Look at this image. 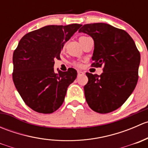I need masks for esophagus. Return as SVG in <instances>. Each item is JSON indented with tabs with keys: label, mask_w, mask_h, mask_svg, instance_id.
Masks as SVG:
<instances>
[{
	"label": "esophagus",
	"mask_w": 148,
	"mask_h": 148,
	"mask_svg": "<svg viewBox=\"0 0 148 148\" xmlns=\"http://www.w3.org/2000/svg\"><path fill=\"white\" fill-rule=\"evenodd\" d=\"M84 73L83 71H77V76H78V77H80V76H82V75H84Z\"/></svg>",
	"instance_id": "obj_1"
}]
</instances>
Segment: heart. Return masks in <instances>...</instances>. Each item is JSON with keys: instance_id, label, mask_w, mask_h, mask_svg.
Returning <instances> with one entry per match:
<instances>
[{"instance_id": "b5f03b06", "label": "heart", "mask_w": 148, "mask_h": 148, "mask_svg": "<svg viewBox=\"0 0 148 148\" xmlns=\"http://www.w3.org/2000/svg\"><path fill=\"white\" fill-rule=\"evenodd\" d=\"M74 65H75V66H79L80 64L79 63H77V62H76V63H74Z\"/></svg>"}]
</instances>
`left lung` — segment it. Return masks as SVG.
Returning a JSON list of instances; mask_svg holds the SVG:
<instances>
[{
	"label": "left lung",
	"mask_w": 148,
	"mask_h": 148,
	"mask_svg": "<svg viewBox=\"0 0 148 148\" xmlns=\"http://www.w3.org/2000/svg\"><path fill=\"white\" fill-rule=\"evenodd\" d=\"M79 32L94 40L92 65L103 66L100 76L86 73L88 82L84 89L86 102L96 112H111L125 102L136 86L140 52L126 31L107 23L85 24Z\"/></svg>",
	"instance_id": "left-lung-1"
}]
</instances>
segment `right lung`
Returning <instances> with one entry per match:
<instances>
[{
  "mask_svg": "<svg viewBox=\"0 0 148 148\" xmlns=\"http://www.w3.org/2000/svg\"><path fill=\"white\" fill-rule=\"evenodd\" d=\"M82 25L46 26L28 33L13 52V80L23 100L30 108L50 114L63 104L67 88L77 78V72H54V59Z\"/></svg>",
  "mask_w": 148,
  "mask_h": 148,
  "instance_id": "right-lung-1",
  "label": "right lung"
}]
</instances>
